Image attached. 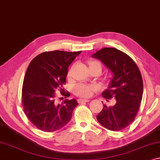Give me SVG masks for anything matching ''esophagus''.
Masks as SVG:
<instances>
[{"label":"esophagus","instance_id":"1","mask_svg":"<svg viewBox=\"0 0 160 160\" xmlns=\"http://www.w3.org/2000/svg\"><path fill=\"white\" fill-rule=\"evenodd\" d=\"M90 100L88 99H82V98H80L78 100V102L79 103H83V102H89Z\"/></svg>","mask_w":160,"mask_h":160}]
</instances>
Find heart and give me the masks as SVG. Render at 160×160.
Segmentation results:
<instances>
[{
    "label": "heart",
    "mask_w": 160,
    "mask_h": 160,
    "mask_svg": "<svg viewBox=\"0 0 160 160\" xmlns=\"http://www.w3.org/2000/svg\"><path fill=\"white\" fill-rule=\"evenodd\" d=\"M89 68H91V67L98 65L101 68V64H100L98 62L94 61V60H90L89 61ZM95 88L92 86V85H84V84H80L76 85L74 88V92H75V95H78V96L80 97H89L92 95V91H93Z\"/></svg>",
    "instance_id": "heart-1"
}]
</instances>
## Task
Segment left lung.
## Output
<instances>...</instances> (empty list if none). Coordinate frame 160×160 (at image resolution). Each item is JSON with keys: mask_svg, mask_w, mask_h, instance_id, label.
I'll return each mask as SVG.
<instances>
[{"mask_svg": "<svg viewBox=\"0 0 160 160\" xmlns=\"http://www.w3.org/2000/svg\"><path fill=\"white\" fill-rule=\"evenodd\" d=\"M92 57L101 60L113 73V78L103 97L114 98L116 104L103 108L97 120L107 129L120 131L133 122L139 111L143 95V80L137 64L131 57L116 48L106 47Z\"/></svg>", "mask_w": 160, "mask_h": 160, "instance_id": "8db88e82", "label": "left lung"}]
</instances>
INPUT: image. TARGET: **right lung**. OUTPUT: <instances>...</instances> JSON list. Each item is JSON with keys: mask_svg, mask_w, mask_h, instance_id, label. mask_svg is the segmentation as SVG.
<instances>
[{"mask_svg": "<svg viewBox=\"0 0 160 160\" xmlns=\"http://www.w3.org/2000/svg\"><path fill=\"white\" fill-rule=\"evenodd\" d=\"M81 52H45L33 59L28 67L22 87L23 111L28 120L43 132H55L72 118L77 101L65 99L57 104L55 92L57 89L63 91L68 67ZM65 95L70 96V92Z\"/></svg>", "mask_w": 160, "mask_h": 160, "instance_id": "add662e5", "label": "right lung"}]
</instances>
